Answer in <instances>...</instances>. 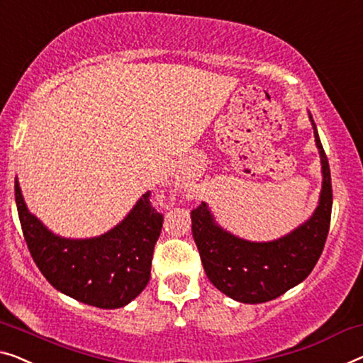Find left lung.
Listing matches in <instances>:
<instances>
[{
    "mask_svg": "<svg viewBox=\"0 0 363 363\" xmlns=\"http://www.w3.org/2000/svg\"><path fill=\"white\" fill-rule=\"evenodd\" d=\"M310 118L321 155L323 191L320 205L306 223L280 240L251 242L221 230L203 202L191 212L192 236L205 274L216 289L236 301L254 305L284 295L311 274L324 250L333 210L331 171Z\"/></svg>",
    "mask_w": 363,
    "mask_h": 363,
    "instance_id": "8db88e82",
    "label": "left lung"
}]
</instances>
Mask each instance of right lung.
I'll use <instances>...</instances> for the list:
<instances>
[{
  "instance_id": "add662e5",
  "label": "right lung",
  "mask_w": 363,
  "mask_h": 363,
  "mask_svg": "<svg viewBox=\"0 0 363 363\" xmlns=\"http://www.w3.org/2000/svg\"><path fill=\"white\" fill-rule=\"evenodd\" d=\"M14 194L30 256L57 290L106 310L125 306L142 294L151 277V259L163 228V213L151 205V192L138 200L121 225L89 240L53 235L29 213L18 179Z\"/></svg>"
}]
</instances>
